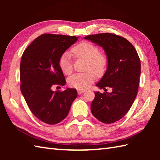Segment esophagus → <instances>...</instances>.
I'll return each mask as SVG.
<instances>
[{
  "instance_id": "obj_1",
  "label": "esophagus",
  "mask_w": 160,
  "mask_h": 160,
  "mask_svg": "<svg viewBox=\"0 0 160 160\" xmlns=\"http://www.w3.org/2000/svg\"><path fill=\"white\" fill-rule=\"evenodd\" d=\"M84 92H85V91H84V90H78V93L79 95L82 94Z\"/></svg>"
}]
</instances>
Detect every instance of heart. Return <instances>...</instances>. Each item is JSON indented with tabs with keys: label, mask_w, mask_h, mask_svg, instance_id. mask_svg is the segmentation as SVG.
<instances>
[{
	"label": "heart",
	"mask_w": 160,
	"mask_h": 160,
	"mask_svg": "<svg viewBox=\"0 0 160 160\" xmlns=\"http://www.w3.org/2000/svg\"><path fill=\"white\" fill-rule=\"evenodd\" d=\"M71 52L77 57L84 58L87 60L86 70L88 71L86 73L73 75L68 80V83L71 87L77 89H87L94 82L96 78L95 73L97 76H101L104 73L107 65V57L100 53L99 49L96 46L87 42L78 44L71 49ZM58 64L60 69L64 74L71 73L73 71V64L69 52H64L60 56Z\"/></svg>",
	"instance_id": "1"
}]
</instances>
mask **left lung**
Returning <instances> with one entry per match:
<instances>
[{"label": "left lung", "mask_w": 160, "mask_h": 160, "mask_svg": "<svg viewBox=\"0 0 160 160\" xmlns=\"http://www.w3.org/2000/svg\"><path fill=\"white\" fill-rule=\"evenodd\" d=\"M84 38L102 47L108 60L106 72L96 84L105 92H95L91 113L103 123H113L127 114L136 98L141 73L140 58L128 40L113 33H98ZM107 86L112 88V92L105 89Z\"/></svg>", "instance_id": "1"}]
</instances>
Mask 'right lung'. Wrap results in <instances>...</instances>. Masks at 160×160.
Wrapping results in <instances>:
<instances>
[{"instance_id":"obj_1","label":"right lung","mask_w":160,"mask_h":160,"mask_svg":"<svg viewBox=\"0 0 160 160\" xmlns=\"http://www.w3.org/2000/svg\"><path fill=\"white\" fill-rule=\"evenodd\" d=\"M78 39L74 36L46 33L36 38L22 53L20 91L30 111L46 124H56L63 120L77 98L75 89L53 91L52 88L65 84L59 58Z\"/></svg>"}]
</instances>
